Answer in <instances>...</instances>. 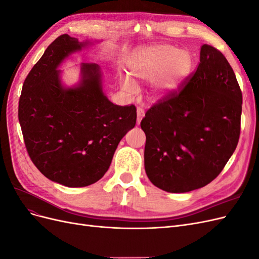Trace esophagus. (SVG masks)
Returning <instances> with one entry per match:
<instances>
[{
	"mask_svg": "<svg viewBox=\"0 0 259 259\" xmlns=\"http://www.w3.org/2000/svg\"><path fill=\"white\" fill-rule=\"evenodd\" d=\"M145 116V111L142 108H137V124H140V121L143 120V117Z\"/></svg>",
	"mask_w": 259,
	"mask_h": 259,
	"instance_id": "esophagus-1",
	"label": "esophagus"
}]
</instances>
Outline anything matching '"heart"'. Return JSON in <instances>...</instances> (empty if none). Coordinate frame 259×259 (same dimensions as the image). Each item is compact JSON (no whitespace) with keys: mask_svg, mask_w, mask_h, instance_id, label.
Here are the masks:
<instances>
[{"mask_svg":"<svg viewBox=\"0 0 259 259\" xmlns=\"http://www.w3.org/2000/svg\"><path fill=\"white\" fill-rule=\"evenodd\" d=\"M191 69L190 55L170 45H155L139 50L128 61L130 76L135 83L153 80L154 97H162L175 91L189 75ZM131 81L130 79L123 81L124 90L130 93L135 91V85Z\"/></svg>","mask_w":259,"mask_h":259,"instance_id":"heart-1","label":"heart"}]
</instances>
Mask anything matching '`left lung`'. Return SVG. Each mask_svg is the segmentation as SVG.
<instances>
[{"label": "left lung", "mask_w": 259, "mask_h": 259, "mask_svg": "<svg viewBox=\"0 0 259 259\" xmlns=\"http://www.w3.org/2000/svg\"><path fill=\"white\" fill-rule=\"evenodd\" d=\"M183 88L146 112L145 169L160 189L183 193L214 180L239 143L242 92L228 60L203 44L198 68Z\"/></svg>", "instance_id": "left-lung-1"}]
</instances>
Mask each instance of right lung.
Listing matches in <instances>:
<instances>
[{
  "instance_id": "obj_1",
  "label": "right lung",
  "mask_w": 259,
  "mask_h": 259,
  "mask_svg": "<svg viewBox=\"0 0 259 259\" xmlns=\"http://www.w3.org/2000/svg\"><path fill=\"white\" fill-rule=\"evenodd\" d=\"M85 44L68 34L58 36L27 75L18 106L31 161L45 177L72 188L106 174L137 117L134 105L117 106L105 96L97 64L84 62L80 85L62 88L58 65Z\"/></svg>"
}]
</instances>
